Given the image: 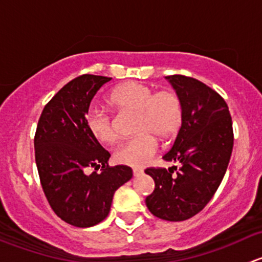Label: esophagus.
Wrapping results in <instances>:
<instances>
[{"label":"esophagus","mask_w":262,"mask_h":262,"mask_svg":"<svg viewBox=\"0 0 262 262\" xmlns=\"http://www.w3.org/2000/svg\"><path fill=\"white\" fill-rule=\"evenodd\" d=\"M142 172H143V170H142V168H133V175H134V176L141 175Z\"/></svg>","instance_id":"obj_1"}]
</instances>
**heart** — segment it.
I'll return each mask as SVG.
<instances>
[{"instance_id":"heart-1","label":"heart","mask_w":262,"mask_h":262,"mask_svg":"<svg viewBox=\"0 0 262 262\" xmlns=\"http://www.w3.org/2000/svg\"><path fill=\"white\" fill-rule=\"evenodd\" d=\"M113 106L138 114L136 133L138 137L124 142L115 149L114 161L119 165L142 167L157 149L155 137L167 139L180 130L184 107L181 97L173 90H155L141 82H126L115 87L109 95ZM86 128L100 143H112L115 132L110 115L102 110H90Z\"/></svg>"}]
</instances>
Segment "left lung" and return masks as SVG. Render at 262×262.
Masks as SVG:
<instances>
[{
  "label": "left lung",
  "mask_w": 262,
  "mask_h": 262,
  "mask_svg": "<svg viewBox=\"0 0 262 262\" xmlns=\"http://www.w3.org/2000/svg\"><path fill=\"white\" fill-rule=\"evenodd\" d=\"M166 80L181 97V128L165 161H178L180 168H147L155 190L146 205L155 216L170 222L186 221L213 198L224 178L233 148V129L223 97L203 82L181 75Z\"/></svg>",
  "instance_id": "1"
}]
</instances>
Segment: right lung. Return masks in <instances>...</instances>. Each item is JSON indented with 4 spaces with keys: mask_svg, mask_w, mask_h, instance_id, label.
<instances>
[{
    "mask_svg": "<svg viewBox=\"0 0 262 262\" xmlns=\"http://www.w3.org/2000/svg\"><path fill=\"white\" fill-rule=\"evenodd\" d=\"M112 78L82 75L63 86L43 109L34 147L41 187L66 223L87 228L104 221L114 192L133 176L130 167H110V153L92 138L86 114L100 87ZM101 168L87 176L86 168Z\"/></svg>",
    "mask_w": 262,
    "mask_h": 262,
    "instance_id": "obj_1",
    "label": "right lung"
}]
</instances>
